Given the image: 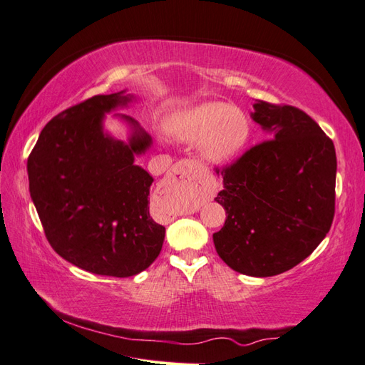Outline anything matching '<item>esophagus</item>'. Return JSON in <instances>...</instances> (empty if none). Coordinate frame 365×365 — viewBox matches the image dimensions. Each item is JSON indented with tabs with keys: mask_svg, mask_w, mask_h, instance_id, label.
Masks as SVG:
<instances>
[{
	"mask_svg": "<svg viewBox=\"0 0 365 365\" xmlns=\"http://www.w3.org/2000/svg\"><path fill=\"white\" fill-rule=\"evenodd\" d=\"M170 178L177 183H192L196 178V163L191 160H182L170 169Z\"/></svg>",
	"mask_w": 365,
	"mask_h": 365,
	"instance_id": "1",
	"label": "esophagus"
}]
</instances>
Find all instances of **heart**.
Segmentation results:
<instances>
[{"mask_svg":"<svg viewBox=\"0 0 365 365\" xmlns=\"http://www.w3.org/2000/svg\"><path fill=\"white\" fill-rule=\"evenodd\" d=\"M170 130L185 141L202 139V153L213 163H224L243 150L250 138L246 115L221 102L204 103L175 114Z\"/></svg>","mask_w":365,"mask_h":365,"instance_id":"heart-1","label":"heart"}]
</instances>
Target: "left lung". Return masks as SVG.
Listing matches in <instances>:
<instances>
[{
	"instance_id": "1",
	"label": "left lung",
	"mask_w": 365,
	"mask_h": 365,
	"mask_svg": "<svg viewBox=\"0 0 365 365\" xmlns=\"http://www.w3.org/2000/svg\"><path fill=\"white\" fill-rule=\"evenodd\" d=\"M254 110L269 139L216 168L224 188L215 200L227 218L213 243L232 269L268 277L297 267L327 237L337 158L332 139L299 108L255 100Z\"/></svg>"
}]
</instances>
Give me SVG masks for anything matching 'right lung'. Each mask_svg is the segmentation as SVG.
I'll return each instance as SVG.
<instances>
[{
    "instance_id": "obj_1",
    "label": "right lung",
    "mask_w": 365,
    "mask_h": 365,
    "mask_svg": "<svg viewBox=\"0 0 365 365\" xmlns=\"http://www.w3.org/2000/svg\"><path fill=\"white\" fill-rule=\"evenodd\" d=\"M128 100L119 92L67 108L28 157L29 192L53 250L75 267L114 277L149 268L165 242V227L149 212L153 178L133 163L150 138L138 128L123 144L102 131L103 113Z\"/></svg>"
}]
</instances>
